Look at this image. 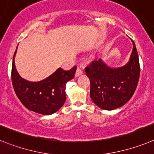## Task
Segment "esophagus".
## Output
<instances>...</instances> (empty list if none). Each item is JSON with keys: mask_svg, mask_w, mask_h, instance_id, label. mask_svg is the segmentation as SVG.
<instances>
[{"mask_svg": "<svg viewBox=\"0 0 154 154\" xmlns=\"http://www.w3.org/2000/svg\"><path fill=\"white\" fill-rule=\"evenodd\" d=\"M82 74H83V71L81 70V68L78 67V68H77V71H76L75 76H76V77H79V76L82 75Z\"/></svg>", "mask_w": 154, "mask_h": 154, "instance_id": "esophagus-1", "label": "esophagus"}]
</instances>
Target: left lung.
Returning a JSON list of instances; mask_svg holds the SVG:
<instances>
[{
    "label": "left lung",
    "instance_id": "1",
    "mask_svg": "<svg viewBox=\"0 0 154 154\" xmlns=\"http://www.w3.org/2000/svg\"><path fill=\"white\" fill-rule=\"evenodd\" d=\"M126 64L111 67L99 59L85 68L90 79L91 98L104 110H113L123 106L133 95L140 78V68L136 45Z\"/></svg>",
    "mask_w": 154,
    "mask_h": 154
}]
</instances>
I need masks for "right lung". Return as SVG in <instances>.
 I'll use <instances>...</instances> for the list:
<instances>
[{"mask_svg": "<svg viewBox=\"0 0 154 154\" xmlns=\"http://www.w3.org/2000/svg\"><path fill=\"white\" fill-rule=\"evenodd\" d=\"M14 54L11 80L16 95L24 106L38 114L49 116L60 110L66 101V85L74 77L77 66L69 70L58 69L39 81H29L18 73Z\"/></svg>", "mask_w": 154, "mask_h": 154, "instance_id": "right-lung-1", "label": "right lung"}]
</instances>
